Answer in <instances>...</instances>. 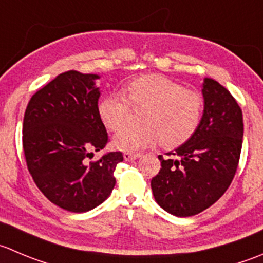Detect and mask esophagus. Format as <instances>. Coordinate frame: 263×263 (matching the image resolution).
Instances as JSON below:
<instances>
[{"label": "esophagus", "instance_id": "obj_1", "mask_svg": "<svg viewBox=\"0 0 263 263\" xmlns=\"http://www.w3.org/2000/svg\"><path fill=\"white\" fill-rule=\"evenodd\" d=\"M123 158H124V160H127V162H131V160L139 159L140 154H137V153L126 152V153H123Z\"/></svg>", "mask_w": 263, "mask_h": 263}]
</instances>
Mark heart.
I'll list each match as a JSON object with an SVG mask.
<instances>
[{"instance_id":"heart-1","label":"heart","mask_w":263,"mask_h":263,"mask_svg":"<svg viewBox=\"0 0 263 263\" xmlns=\"http://www.w3.org/2000/svg\"><path fill=\"white\" fill-rule=\"evenodd\" d=\"M123 95L109 93L98 105L101 122L111 131L127 123L129 105L144 106L140 126L126 127L114 136V146L137 152L157 144L176 147L187 141L200 122L203 99L198 92L162 74H144L129 81Z\"/></svg>"}]
</instances>
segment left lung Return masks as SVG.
Masks as SVG:
<instances>
[{
  "instance_id": "1",
  "label": "left lung",
  "mask_w": 263,
  "mask_h": 263,
  "mask_svg": "<svg viewBox=\"0 0 263 263\" xmlns=\"http://www.w3.org/2000/svg\"><path fill=\"white\" fill-rule=\"evenodd\" d=\"M204 109L193 136L163 159L152 180L154 199L177 217L198 215L230 186L243 142V113L235 99L212 78L202 85Z\"/></svg>"
}]
</instances>
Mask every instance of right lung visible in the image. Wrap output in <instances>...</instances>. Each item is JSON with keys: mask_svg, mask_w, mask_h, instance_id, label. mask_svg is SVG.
<instances>
[{"mask_svg": "<svg viewBox=\"0 0 263 263\" xmlns=\"http://www.w3.org/2000/svg\"><path fill=\"white\" fill-rule=\"evenodd\" d=\"M99 74L68 70L53 78L28 103L23 149L35 185L51 203L74 213L87 212L108 199L116 185L121 152L87 162L108 144L98 111Z\"/></svg>", "mask_w": 263, "mask_h": 263, "instance_id": "add662e5", "label": "right lung"}]
</instances>
